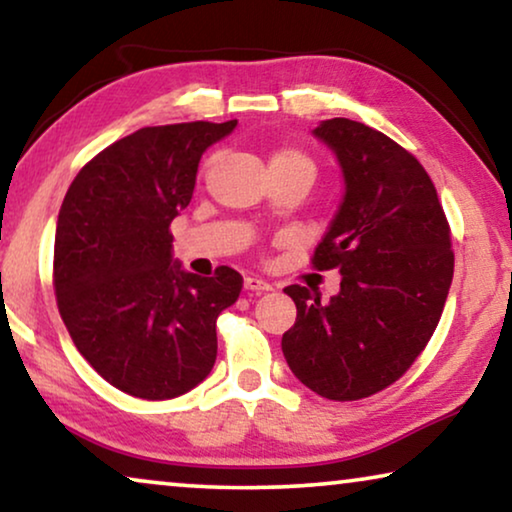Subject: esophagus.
I'll use <instances>...</instances> for the list:
<instances>
[{
	"label": "esophagus",
	"instance_id": "1",
	"mask_svg": "<svg viewBox=\"0 0 512 512\" xmlns=\"http://www.w3.org/2000/svg\"><path fill=\"white\" fill-rule=\"evenodd\" d=\"M244 291L247 293H265V291H272V284L270 282H265V279H261V277H244Z\"/></svg>",
	"mask_w": 512,
	"mask_h": 512
}]
</instances>
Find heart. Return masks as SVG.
Listing matches in <instances>:
<instances>
[{
    "label": "heart",
    "mask_w": 512,
    "mask_h": 512,
    "mask_svg": "<svg viewBox=\"0 0 512 512\" xmlns=\"http://www.w3.org/2000/svg\"><path fill=\"white\" fill-rule=\"evenodd\" d=\"M289 165H303L314 170L312 158L307 153L293 149V146H284V149H277L270 158V167H289Z\"/></svg>",
    "instance_id": "b5f03b06"
}]
</instances>
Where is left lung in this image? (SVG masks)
I'll return each instance as SVG.
<instances>
[{
    "label": "left lung",
    "instance_id": "8db88e82",
    "mask_svg": "<svg viewBox=\"0 0 512 512\" xmlns=\"http://www.w3.org/2000/svg\"><path fill=\"white\" fill-rule=\"evenodd\" d=\"M312 135L345 179L314 265L342 279L328 303L286 286L298 314L282 352L307 389L359 401L396 382L436 331L454 272L450 226L429 174L394 139L349 118L321 121Z\"/></svg>",
    "mask_w": 512,
    "mask_h": 512
}]
</instances>
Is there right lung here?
Listing matches in <instances>:
<instances>
[{"mask_svg":"<svg viewBox=\"0 0 512 512\" xmlns=\"http://www.w3.org/2000/svg\"><path fill=\"white\" fill-rule=\"evenodd\" d=\"M228 123L142 128L90 160L69 186L55 228L53 284L76 349L125 394L165 401L205 380L216 361V319L242 291L181 268L170 223L193 198L202 153Z\"/></svg>","mask_w":512,"mask_h":512,"instance_id":"obj_1","label":"right lung"}]
</instances>
